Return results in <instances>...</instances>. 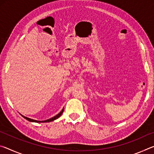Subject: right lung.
Masks as SVG:
<instances>
[{"instance_id":"add662e5","label":"right lung","mask_w":154,"mask_h":154,"mask_svg":"<svg viewBox=\"0 0 154 154\" xmlns=\"http://www.w3.org/2000/svg\"><path fill=\"white\" fill-rule=\"evenodd\" d=\"M63 111H64V108H63V109H62V110L60 112V113L58 114V115H56V116H54V117H53V118H50V119H48V120H45V121H37V120H35V119H30V118H26V117H24V116H23L24 117V118L26 119H27L28 121H30V122H36V123H43V122H51V121H54V120H55V119H58V118H60V116H61V115L62 114V113H63Z\"/></svg>"}]
</instances>
